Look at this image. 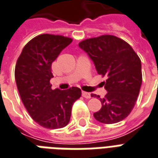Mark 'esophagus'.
Returning a JSON list of instances; mask_svg holds the SVG:
<instances>
[{
	"mask_svg": "<svg viewBox=\"0 0 158 158\" xmlns=\"http://www.w3.org/2000/svg\"><path fill=\"white\" fill-rule=\"evenodd\" d=\"M81 95H82V97L86 98V99H89V98H91V93H89V92H81Z\"/></svg>",
	"mask_w": 158,
	"mask_h": 158,
	"instance_id": "obj_1",
	"label": "esophagus"
}]
</instances>
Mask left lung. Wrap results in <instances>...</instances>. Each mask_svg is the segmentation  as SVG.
<instances>
[{
	"label": "left lung",
	"mask_w": 158,
	"mask_h": 158,
	"mask_svg": "<svg viewBox=\"0 0 158 158\" xmlns=\"http://www.w3.org/2000/svg\"><path fill=\"white\" fill-rule=\"evenodd\" d=\"M79 47L88 54L97 73L107 79L102 81L107 93L100 98L102 108L93 116L104 124L119 123L132 111L142 81V63L132 47L123 39L102 35L81 41Z\"/></svg>",
	"instance_id": "left-lung-1"
}]
</instances>
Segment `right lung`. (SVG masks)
<instances>
[{
  "label": "right lung",
  "mask_w": 158,
  "mask_h": 158,
  "mask_svg": "<svg viewBox=\"0 0 158 158\" xmlns=\"http://www.w3.org/2000/svg\"><path fill=\"white\" fill-rule=\"evenodd\" d=\"M72 38L41 34L31 39L19 56L15 78L25 107L35 123L48 129H58L69 123L73 103L81 96L80 88L52 89V64Z\"/></svg>",
  "instance_id": "add662e5"
}]
</instances>
